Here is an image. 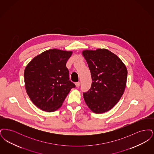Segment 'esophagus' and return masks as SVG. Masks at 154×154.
<instances>
[{
    "instance_id": "obj_1",
    "label": "esophagus",
    "mask_w": 154,
    "mask_h": 154,
    "mask_svg": "<svg viewBox=\"0 0 154 154\" xmlns=\"http://www.w3.org/2000/svg\"><path fill=\"white\" fill-rule=\"evenodd\" d=\"M81 83L80 82H76L75 83V86L77 87H79L80 86Z\"/></svg>"
}]
</instances>
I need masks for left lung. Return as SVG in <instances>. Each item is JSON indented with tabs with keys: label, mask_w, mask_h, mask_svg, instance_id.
I'll return each mask as SVG.
<instances>
[{
	"label": "left lung",
	"mask_w": 154,
	"mask_h": 154,
	"mask_svg": "<svg viewBox=\"0 0 154 154\" xmlns=\"http://www.w3.org/2000/svg\"><path fill=\"white\" fill-rule=\"evenodd\" d=\"M82 55L91 71L92 83L83 96L93 112L111 110L120 100L126 85L128 71L122 61L106 49L84 50Z\"/></svg>",
	"instance_id": "1"
}]
</instances>
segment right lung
<instances>
[{
    "label": "right lung",
    "mask_w": 154,
    "mask_h": 154,
    "mask_svg": "<svg viewBox=\"0 0 154 154\" xmlns=\"http://www.w3.org/2000/svg\"><path fill=\"white\" fill-rule=\"evenodd\" d=\"M72 51L51 49L33 59L24 71L25 89L38 108L52 112L60 108L72 88L66 62Z\"/></svg>",
    "instance_id": "obj_1"
}]
</instances>
